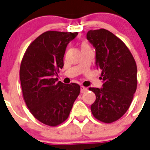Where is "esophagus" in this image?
I'll use <instances>...</instances> for the list:
<instances>
[{
    "instance_id": "obj_1",
    "label": "esophagus",
    "mask_w": 150,
    "mask_h": 150,
    "mask_svg": "<svg viewBox=\"0 0 150 150\" xmlns=\"http://www.w3.org/2000/svg\"><path fill=\"white\" fill-rule=\"evenodd\" d=\"M87 88H85V87H84V86H81V93H84V92H86L87 91Z\"/></svg>"
}]
</instances>
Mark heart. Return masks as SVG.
<instances>
[{
    "label": "heart",
    "mask_w": 150,
    "mask_h": 150,
    "mask_svg": "<svg viewBox=\"0 0 150 150\" xmlns=\"http://www.w3.org/2000/svg\"><path fill=\"white\" fill-rule=\"evenodd\" d=\"M84 47H89L88 44H86V43H83L82 45H81V48H84Z\"/></svg>",
    "instance_id": "1"
}]
</instances>
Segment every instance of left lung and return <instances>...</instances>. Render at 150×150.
I'll use <instances>...</instances> for the list:
<instances>
[{
  "mask_svg": "<svg viewBox=\"0 0 150 150\" xmlns=\"http://www.w3.org/2000/svg\"><path fill=\"white\" fill-rule=\"evenodd\" d=\"M87 39L95 48L103 81V88H89L96 95L91 112L100 122L112 123L131 106L137 84L136 62L123 41L108 30H90Z\"/></svg>",
  "mask_w": 150,
  "mask_h": 150,
  "instance_id": "1",
  "label": "left lung"
}]
</instances>
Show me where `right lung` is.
<instances>
[{"label":"right lung","mask_w":150,"mask_h":150,"mask_svg":"<svg viewBox=\"0 0 150 150\" xmlns=\"http://www.w3.org/2000/svg\"><path fill=\"white\" fill-rule=\"evenodd\" d=\"M78 32L48 31L31 43L22 59L19 70L23 98L33 116L47 125L57 126L66 120L80 86L57 81L63 67L68 44Z\"/></svg>","instance_id":"1"}]
</instances>
